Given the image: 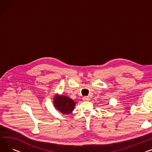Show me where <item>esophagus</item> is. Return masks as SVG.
I'll use <instances>...</instances> for the list:
<instances>
[{"label":"esophagus","instance_id":"esophagus-1","mask_svg":"<svg viewBox=\"0 0 152 152\" xmlns=\"http://www.w3.org/2000/svg\"><path fill=\"white\" fill-rule=\"evenodd\" d=\"M83 99L84 101H86V102H87V101L90 100V98L88 96H84L83 98Z\"/></svg>","mask_w":152,"mask_h":152}]
</instances>
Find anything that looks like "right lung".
Instances as JSON below:
<instances>
[{
  "label": "right lung",
  "instance_id": "right-lung-1",
  "mask_svg": "<svg viewBox=\"0 0 152 152\" xmlns=\"http://www.w3.org/2000/svg\"><path fill=\"white\" fill-rule=\"evenodd\" d=\"M76 102L72 98L65 96L56 94L53 99L55 108L64 115L69 114L74 109Z\"/></svg>",
  "mask_w": 152,
  "mask_h": 152
}]
</instances>
